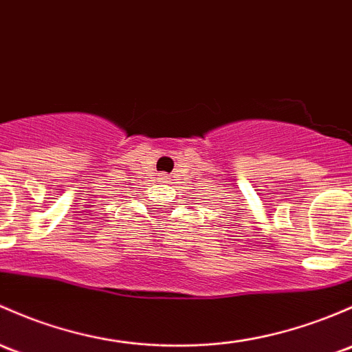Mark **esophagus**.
Listing matches in <instances>:
<instances>
[{
	"instance_id": "obj_1",
	"label": "esophagus",
	"mask_w": 352,
	"mask_h": 352,
	"mask_svg": "<svg viewBox=\"0 0 352 352\" xmlns=\"http://www.w3.org/2000/svg\"><path fill=\"white\" fill-rule=\"evenodd\" d=\"M158 180H160V182H166V180H168V175H166V173H160V175H158Z\"/></svg>"
}]
</instances>
